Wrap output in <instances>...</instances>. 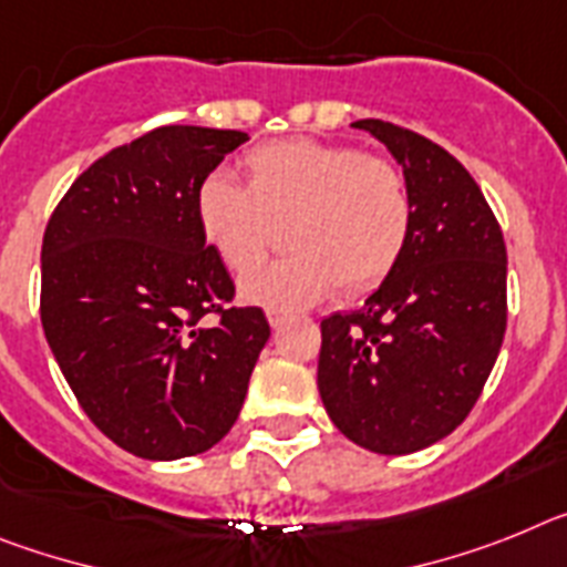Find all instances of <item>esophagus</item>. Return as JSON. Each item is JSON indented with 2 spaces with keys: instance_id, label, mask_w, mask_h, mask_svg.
<instances>
[{
  "instance_id": "obj_1",
  "label": "esophagus",
  "mask_w": 567,
  "mask_h": 567,
  "mask_svg": "<svg viewBox=\"0 0 567 567\" xmlns=\"http://www.w3.org/2000/svg\"><path fill=\"white\" fill-rule=\"evenodd\" d=\"M285 319H288V313H285V311H274V308H270V311H268L270 328H282Z\"/></svg>"
}]
</instances>
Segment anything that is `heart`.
I'll return each mask as SVG.
<instances>
[{
    "mask_svg": "<svg viewBox=\"0 0 567 567\" xmlns=\"http://www.w3.org/2000/svg\"><path fill=\"white\" fill-rule=\"evenodd\" d=\"M248 185L228 171L202 176L194 214L230 274H247L291 223L288 260L243 279V299L302 311L344 285L371 293L391 277L413 234V196L402 167L362 147L279 140L245 154Z\"/></svg>",
    "mask_w": 567,
    "mask_h": 567,
    "instance_id": "1",
    "label": "heart"
}]
</instances>
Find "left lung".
I'll return each mask as SVG.
<instances>
[{
	"mask_svg": "<svg viewBox=\"0 0 567 567\" xmlns=\"http://www.w3.org/2000/svg\"><path fill=\"white\" fill-rule=\"evenodd\" d=\"M353 127L402 165L413 234L359 311L322 319L317 382L348 440L402 456L447 436L480 400L508 324V250L480 185L445 147L393 122Z\"/></svg>",
	"mask_w": 567,
	"mask_h": 567,
	"instance_id": "left-lung-1",
	"label": "left lung"
}]
</instances>
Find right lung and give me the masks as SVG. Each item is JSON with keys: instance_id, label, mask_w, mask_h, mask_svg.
Instances as JSON below:
<instances>
[{"instance_id": "right-lung-1", "label": "right lung", "mask_w": 567, "mask_h": 567, "mask_svg": "<svg viewBox=\"0 0 567 567\" xmlns=\"http://www.w3.org/2000/svg\"><path fill=\"white\" fill-rule=\"evenodd\" d=\"M245 140L156 127L79 174L45 228L48 344L93 425L142 460L223 440L270 337L262 308L230 305L234 279L194 214L202 176Z\"/></svg>"}]
</instances>
